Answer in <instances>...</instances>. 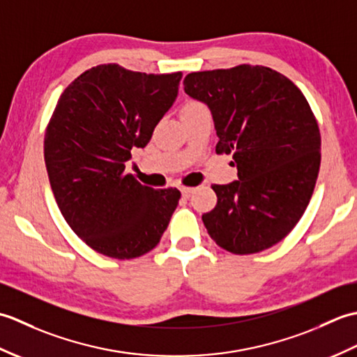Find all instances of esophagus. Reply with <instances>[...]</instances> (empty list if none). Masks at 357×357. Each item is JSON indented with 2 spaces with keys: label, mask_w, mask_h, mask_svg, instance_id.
<instances>
[{
  "label": "esophagus",
  "mask_w": 357,
  "mask_h": 357,
  "mask_svg": "<svg viewBox=\"0 0 357 357\" xmlns=\"http://www.w3.org/2000/svg\"><path fill=\"white\" fill-rule=\"evenodd\" d=\"M195 192V187H181V193H183L184 198H188Z\"/></svg>",
  "instance_id": "obj_1"
}]
</instances>
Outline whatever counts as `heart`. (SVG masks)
Returning <instances> with one entry per match:
<instances>
[{"label":"heart","mask_w":357,"mask_h":357,"mask_svg":"<svg viewBox=\"0 0 357 357\" xmlns=\"http://www.w3.org/2000/svg\"><path fill=\"white\" fill-rule=\"evenodd\" d=\"M204 107H206V105H204V104L199 102V101H187V102L183 105V110H181V113L199 110V109H204Z\"/></svg>","instance_id":"heart-1"}]
</instances>
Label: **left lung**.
I'll use <instances>...</instances> for the list:
<instances>
[{"instance_id":"left-lung-1","label":"left lung","mask_w":357,"mask_h":357,"mask_svg":"<svg viewBox=\"0 0 357 357\" xmlns=\"http://www.w3.org/2000/svg\"><path fill=\"white\" fill-rule=\"evenodd\" d=\"M187 95L206 102L218 135L216 153L233 155L239 181L213 188L202 215L216 244L253 255L282 241L304 215L321 167V132L307 98L265 66L188 73Z\"/></svg>"}]
</instances>
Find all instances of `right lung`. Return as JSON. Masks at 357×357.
<instances>
[{"label": "right lung", "instance_id": "right-lung-1", "mask_svg": "<svg viewBox=\"0 0 357 357\" xmlns=\"http://www.w3.org/2000/svg\"><path fill=\"white\" fill-rule=\"evenodd\" d=\"M183 73H142L100 64L66 87L49 119L44 161L61 215L82 242L135 259L161 241L178 188H151L126 172L172 107Z\"/></svg>", "mask_w": 357, "mask_h": 357}]
</instances>
